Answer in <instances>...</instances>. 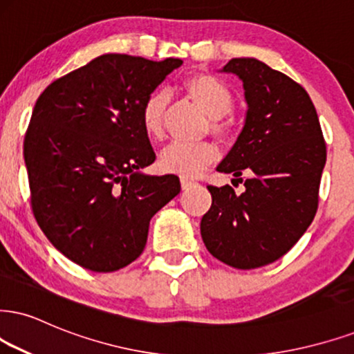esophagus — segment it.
Here are the masks:
<instances>
[{
  "mask_svg": "<svg viewBox=\"0 0 354 354\" xmlns=\"http://www.w3.org/2000/svg\"><path fill=\"white\" fill-rule=\"evenodd\" d=\"M180 185H182V189L187 190V189H190V187L197 185V182H195V180H190V178L182 177V178H180Z\"/></svg>",
  "mask_w": 354,
  "mask_h": 354,
  "instance_id": "34e87169",
  "label": "esophagus"
}]
</instances>
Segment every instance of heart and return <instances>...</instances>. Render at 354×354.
<instances>
[{"mask_svg":"<svg viewBox=\"0 0 354 354\" xmlns=\"http://www.w3.org/2000/svg\"><path fill=\"white\" fill-rule=\"evenodd\" d=\"M184 90L198 104L200 110L213 118L210 129L218 138H230V126L220 118L234 108V93L221 78L210 73H195L185 78ZM169 98L162 91H154L144 100L141 123L152 139H162L165 129V111ZM218 159V149L212 142H172L160 154V169L180 177H197Z\"/></svg>","mask_w":354,"mask_h":354,"instance_id":"1","label":"heart"}]
</instances>
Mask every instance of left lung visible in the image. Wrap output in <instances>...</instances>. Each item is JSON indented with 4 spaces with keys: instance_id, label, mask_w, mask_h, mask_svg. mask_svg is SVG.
Instances as JSON below:
<instances>
[{
    "instance_id": "1",
    "label": "left lung",
    "mask_w": 354,
    "mask_h": 354,
    "mask_svg": "<svg viewBox=\"0 0 354 354\" xmlns=\"http://www.w3.org/2000/svg\"><path fill=\"white\" fill-rule=\"evenodd\" d=\"M223 72L243 80L248 115L216 170L233 174L244 190L208 185L212 207L200 231L213 257L246 270L277 261L310 226L326 144L310 97L286 73L252 57L231 59Z\"/></svg>"
}]
</instances>
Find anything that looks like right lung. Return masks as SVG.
Instances as JSON below:
<instances>
[{
    "label": "right lung",
    "mask_w": 354,
    "mask_h": 354,
    "mask_svg": "<svg viewBox=\"0 0 354 354\" xmlns=\"http://www.w3.org/2000/svg\"><path fill=\"white\" fill-rule=\"evenodd\" d=\"M180 59L104 54L42 91L24 136L30 208L65 257L95 272L138 259L149 221L180 180L144 176L156 160L141 123L144 100Z\"/></svg>",
    "instance_id": "right-lung-1"
}]
</instances>
